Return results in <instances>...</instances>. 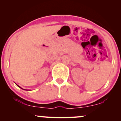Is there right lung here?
Listing matches in <instances>:
<instances>
[{
    "mask_svg": "<svg viewBox=\"0 0 121 121\" xmlns=\"http://www.w3.org/2000/svg\"><path fill=\"white\" fill-rule=\"evenodd\" d=\"M16 85H17V86H18V87H20V88H21V89H23V90H25V89H23V88H22V87H20V86H19V85H17V84H16ZM26 91H30V90H26Z\"/></svg>",
    "mask_w": 121,
    "mask_h": 121,
    "instance_id": "right-lung-1",
    "label": "right lung"
}]
</instances>
